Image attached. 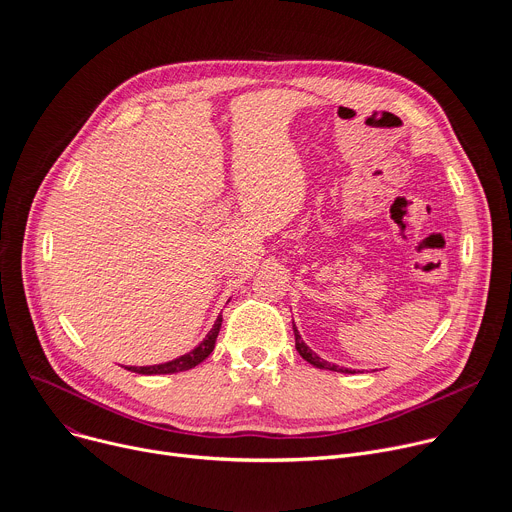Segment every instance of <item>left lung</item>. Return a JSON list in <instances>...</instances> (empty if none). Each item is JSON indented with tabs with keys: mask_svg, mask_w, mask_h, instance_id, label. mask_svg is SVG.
<instances>
[{
	"mask_svg": "<svg viewBox=\"0 0 512 512\" xmlns=\"http://www.w3.org/2000/svg\"><path fill=\"white\" fill-rule=\"evenodd\" d=\"M294 335H296V349H298V353L302 355V359H306L308 363H312L314 367H320V369H331V371H343V374H353L351 369H345V367H339V365H333V363H329V361H324V359H320L304 341H302V337L298 335V331H296V327H294Z\"/></svg>",
	"mask_w": 512,
	"mask_h": 512,
	"instance_id": "1",
	"label": "left lung"
}]
</instances>
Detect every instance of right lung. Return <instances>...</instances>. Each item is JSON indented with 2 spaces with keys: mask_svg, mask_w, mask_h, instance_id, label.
I'll return each instance as SVG.
<instances>
[{
  "mask_svg": "<svg viewBox=\"0 0 512 512\" xmlns=\"http://www.w3.org/2000/svg\"><path fill=\"white\" fill-rule=\"evenodd\" d=\"M222 327V316L216 318L212 331L206 335V339L190 353H185L173 361H167V363H161V365H149V367H126L130 371H136V374H145V376H155V374H177V371H185V369H192L196 367L198 363H202L214 349V343H216V337H218V331Z\"/></svg>",
  "mask_w": 512,
  "mask_h": 512,
  "instance_id": "obj_1",
  "label": "right lung"
}]
</instances>
